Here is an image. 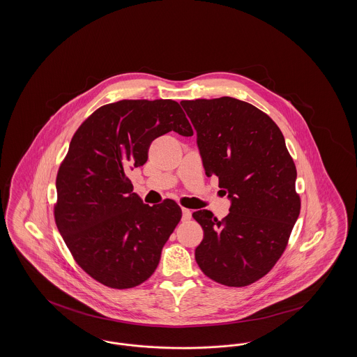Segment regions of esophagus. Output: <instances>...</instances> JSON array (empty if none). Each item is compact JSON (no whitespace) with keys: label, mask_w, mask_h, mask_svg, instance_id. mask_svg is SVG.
Segmentation results:
<instances>
[{"label":"esophagus","mask_w":357,"mask_h":357,"mask_svg":"<svg viewBox=\"0 0 357 357\" xmlns=\"http://www.w3.org/2000/svg\"><path fill=\"white\" fill-rule=\"evenodd\" d=\"M191 218V211L188 208H182V221H188Z\"/></svg>","instance_id":"1"}]
</instances>
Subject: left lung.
<instances>
[{"mask_svg":"<svg viewBox=\"0 0 357 357\" xmlns=\"http://www.w3.org/2000/svg\"><path fill=\"white\" fill-rule=\"evenodd\" d=\"M197 131L207 176H218L230 213L218 221L198 210L204 237L201 271L226 287H246L271 272L300 215L297 171L281 130L249 102L223 96L181 102Z\"/></svg>","mask_w":357,"mask_h":357,"instance_id":"8db88e82","label":"left lung"}]
</instances>
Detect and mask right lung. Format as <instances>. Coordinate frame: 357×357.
<instances>
[{
	"mask_svg": "<svg viewBox=\"0 0 357 357\" xmlns=\"http://www.w3.org/2000/svg\"><path fill=\"white\" fill-rule=\"evenodd\" d=\"M192 128L174 100H120L79 127L57 178L54 220L79 266L114 289L134 288L155 272L181 221L171 199L143 204L127 176L147 162L153 139Z\"/></svg>",
	"mask_w": 357,
	"mask_h": 357,
	"instance_id": "1",
	"label": "right lung"
}]
</instances>
